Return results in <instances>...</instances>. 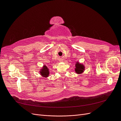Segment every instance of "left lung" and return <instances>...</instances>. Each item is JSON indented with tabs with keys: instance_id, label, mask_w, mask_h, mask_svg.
I'll use <instances>...</instances> for the list:
<instances>
[{
	"instance_id": "left-lung-1",
	"label": "left lung",
	"mask_w": 121,
	"mask_h": 121,
	"mask_svg": "<svg viewBox=\"0 0 121 121\" xmlns=\"http://www.w3.org/2000/svg\"><path fill=\"white\" fill-rule=\"evenodd\" d=\"M85 70V67L82 64L80 63L79 62L77 61L75 64V72L78 74H81Z\"/></svg>"
}]
</instances>
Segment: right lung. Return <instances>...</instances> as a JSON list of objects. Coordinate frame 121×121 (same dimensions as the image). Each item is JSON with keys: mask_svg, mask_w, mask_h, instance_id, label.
<instances>
[{"mask_svg": "<svg viewBox=\"0 0 121 121\" xmlns=\"http://www.w3.org/2000/svg\"><path fill=\"white\" fill-rule=\"evenodd\" d=\"M40 74L43 77L47 78L48 77L49 75V71L48 67L46 66L45 65H44L41 69H40Z\"/></svg>", "mask_w": 121, "mask_h": 121, "instance_id": "add662e5", "label": "right lung"}]
</instances>
